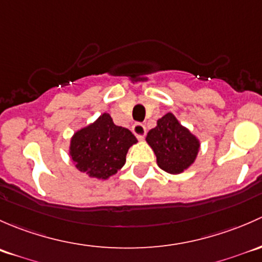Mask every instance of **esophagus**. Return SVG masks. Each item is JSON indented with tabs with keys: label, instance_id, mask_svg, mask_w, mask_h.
<instances>
[{
	"label": "esophagus",
	"instance_id": "1",
	"mask_svg": "<svg viewBox=\"0 0 262 262\" xmlns=\"http://www.w3.org/2000/svg\"><path fill=\"white\" fill-rule=\"evenodd\" d=\"M132 132H134L135 135H136L137 139H144V136L146 135V127H145V125H142V123H135L134 126H132Z\"/></svg>",
	"mask_w": 262,
	"mask_h": 262
}]
</instances>
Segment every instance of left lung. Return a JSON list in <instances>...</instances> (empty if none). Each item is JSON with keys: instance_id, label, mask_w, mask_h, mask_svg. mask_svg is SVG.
<instances>
[{"instance_id": "obj_1", "label": "left lung", "mask_w": 262, "mask_h": 262, "mask_svg": "<svg viewBox=\"0 0 262 262\" xmlns=\"http://www.w3.org/2000/svg\"><path fill=\"white\" fill-rule=\"evenodd\" d=\"M146 141L155 152L158 165L170 174L189 168L199 151L196 137L183 127L172 113L158 120V126L149 131Z\"/></svg>"}]
</instances>
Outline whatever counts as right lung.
Wrapping results in <instances>:
<instances>
[{
	"instance_id": "right-lung-1",
	"label": "right lung",
	"mask_w": 262,
	"mask_h": 262,
	"mask_svg": "<svg viewBox=\"0 0 262 262\" xmlns=\"http://www.w3.org/2000/svg\"><path fill=\"white\" fill-rule=\"evenodd\" d=\"M136 142L130 130L116 126L111 116L103 113L96 122L75 132L71 141V156L82 172L107 179L125 165L126 154Z\"/></svg>"
}]
</instances>
